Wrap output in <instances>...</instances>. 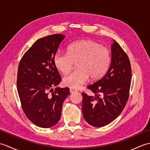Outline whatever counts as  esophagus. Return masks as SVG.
I'll return each mask as SVG.
<instances>
[{"label": "esophagus", "mask_w": 150, "mask_h": 150, "mask_svg": "<svg viewBox=\"0 0 150 150\" xmlns=\"http://www.w3.org/2000/svg\"><path fill=\"white\" fill-rule=\"evenodd\" d=\"M69 91H70V93H74V92H75V91H77V90H75V89L70 88L69 89Z\"/></svg>", "instance_id": "esophagus-1"}]
</instances>
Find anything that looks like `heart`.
Instances as JSON below:
<instances>
[{
    "mask_svg": "<svg viewBox=\"0 0 150 150\" xmlns=\"http://www.w3.org/2000/svg\"><path fill=\"white\" fill-rule=\"evenodd\" d=\"M111 60L107 47L92 40H81L69 44L67 53L57 52L53 64L59 71L66 74L77 62V69L65 76L63 83L70 88L78 89L90 77L94 80L103 77L110 68Z\"/></svg>",
    "mask_w": 150,
    "mask_h": 150,
    "instance_id": "heart-1",
    "label": "heart"
}]
</instances>
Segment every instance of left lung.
I'll return each mask as SVG.
<instances>
[{
	"mask_svg": "<svg viewBox=\"0 0 150 150\" xmlns=\"http://www.w3.org/2000/svg\"><path fill=\"white\" fill-rule=\"evenodd\" d=\"M113 41L111 64L106 74L88 86L95 95L82 93L84 119L98 128L107 125L119 117L129 97L132 81L129 60L119 44Z\"/></svg>",
	"mask_w": 150,
	"mask_h": 150,
	"instance_id": "left-lung-1",
	"label": "left lung"
}]
</instances>
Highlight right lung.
I'll return each mask as SVG.
<instances>
[{"mask_svg": "<svg viewBox=\"0 0 150 150\" xmlns=\"http://www.w3.org/2000/svg\"><path fill=\"white\" fill-rule=\"evenodd\" d=\"M64 38L53 34L38 39L18 64L17 86L22 108L28 119L40 128H51L59 122L63 102L69 94L68 88H52L61 81L53 57Z\"/></svg>", "mask_w": 150, "mask_h": 150, "instance_id": "1", "label": "right lung"}]
</instances>
